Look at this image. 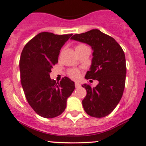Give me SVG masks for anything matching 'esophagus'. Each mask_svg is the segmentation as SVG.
<instances>
[{"instance_id":"esophagus-1","label":"esophagus","mask_w":146,"mask_h":146,"mask_svg":"<svg viewBox=\"0 0 146 146\" xmlns=\"http://www.w3.org/2000/svg\"><path fill=\"white\" fill-rule=\"evenodd\" d=\"M80 86H81V85H80V84H79V83H77V82L75 83V87L79 88V87H80Z\"/></svg>"}]
</instances>
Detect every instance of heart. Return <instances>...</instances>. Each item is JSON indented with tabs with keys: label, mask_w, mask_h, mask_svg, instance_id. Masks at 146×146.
<instances>
[{
	"label": "heart",
	"mask_w": 146,
	"mask_h": 146,
	"mask_svg": "<svg viewBox=\"0 0 146 146\" xmlns=\"http://www.w3.org/2000/svg\"><path fill=\"white\" fill-rule=\"evenodd\" d=\"M86 45L84 44H79L78 46H76V49H80V48H82L86 47ZM68 75L73 79H76L79 77L80 76V72L79 70H76V69H72V70H69L68 72Z\"/></svg>",
	"instance_id": "obj_1"
}]
</instances>
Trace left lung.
<instances>
[{"label":"left lung","instance_id":"obj_1","mask_svg":"<svg viewBox=\"0 0 146 146\" xmlns=\"http://www.w3.org/2000/svg\"><path fill=\"white\" fill-rule=\"evenodd\" d=\"M71 40L87 44L93 50L86 79L98 80L96 87L84 84L87 94L82 104L86 113L102 117L111 113L123 96L126 78V60L121 46L111 36L98 29L76 34Z\"/></svg>","mask_w":146,"mask_h":146}]
</instances>
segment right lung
<instances>
[{
	"mask_svg": "<svg viewBox=\"0 0 146 146\" xmlns=\"http://www.w3.org/2000/svg\"><path fill=\"white\" fill-rule=\"evenodd\" d=\"M72 35L40 33L25 45L21 52L19 69L25 96L36 113L43 117L60 115L75 88L74 82L67 76L60 83L50 78L60 50Z\"/></svg>",
	"mask_w": 146,
	"mask_h": 146,
	"instance_id": "obj_1",
	"label": "right lung"
}]
</instances>
